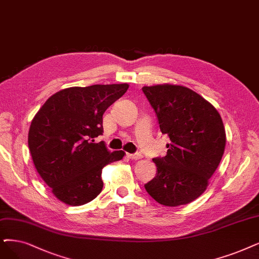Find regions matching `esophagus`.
<instances>
[{
    "label": "esophagus",
    "mask_w": 259,
    "mask_h": 259,
    "mask_svg": "<svg viewBox=\"0 0 259 259\" xmlns=\"http://www.w3.org/2000/svg\"><path fill=\"white\" fill-rule=\"evenodd\" d=\"M127 157L131 159H139L141 157L140 153H134V154H127Z\"/></svg>",
    "instance_id": "obj_1"
}]
</instances>
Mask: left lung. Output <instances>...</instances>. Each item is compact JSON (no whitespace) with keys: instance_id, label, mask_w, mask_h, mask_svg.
<instances>
[{"instance_id":"obj_1","label":"left lung","mask_w":259,"mask_h":259,"mask_svg":"<svg viewBox=\"0 0 259 259\" xmlns=\"http://www.w3.org/2000/svg\"><path fill=\"white\" fill-rule=\"evenodd\" d=\"M167 135V155L155 157L156 175L144 185L164 206L188 204L206 190L225 148V131L217 109L196 92L178 85L143 87Z\"/></svg>"}]
</instances>
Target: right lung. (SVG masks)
Wrapping results in <instances>:
<instances>
[{
  "label": "right lung",
  "instance_id": "1",
  "mask_svg": "<svg viewBox=\"0 0 259 259\" xmlns=\"http://www.w3.org/2000/svg\"><path fill=\"white\" fill-rule=\"evenodd\" d=\"M127 88L112 84L60 90L34 117L29 152L41 179L61 202L79 206L96 199L103 188V167L124 156L95 138L103 134V113Z\"/></svg>",
  "mask_w": 259,
  "mask_h": 259
}]
</instances>
